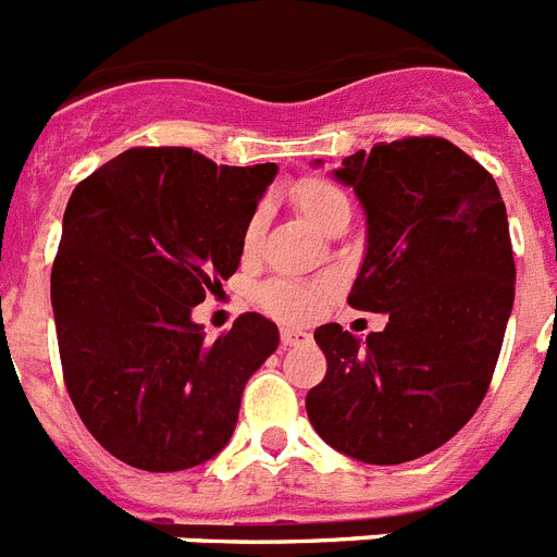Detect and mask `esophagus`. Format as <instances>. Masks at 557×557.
Instances as JSON below:
<instances>
[{
    "label": "esophagus",
    "instance_id": "obj_1",
    "mask_svg": "<svg viewBox=\"0 0 557 557\" xmlns=\"http://www.w3.org/2000/svg\"><path fill=\"white\" fill-rule=\"evenodd\" d=\"M310 332L296 330V326H282V344L284 346H298V344H307L310 341Z\"/></svg>",
    "mask_w": 557,
    "mask_h": 557
}]
</instances>
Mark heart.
<instances>
[{
    "mask_svg": "<svg viewBox=\"0 0 557 557\" xmlns=\"http://www.w3.org/2000/svg\"><path fill=\"white\" fill-rule=\"evenodd\" d=\"M293 199H296L298 211L307 216L315 227H324L332 213L349 208L346 194L337 185L326 183V180H301L293 188ZM261 233V213H256L253 220L245 227V247H253ZM259 301L264 310H270L278 318H307L315 312L318 301H321V289L312 284L293 282V278H275L259 289Z\"/></svg>",
    "mask_w": 557,
    "mask_h": 557,
    "instance_id": "obj_1",
    "label": "heart"
}]
</instances>
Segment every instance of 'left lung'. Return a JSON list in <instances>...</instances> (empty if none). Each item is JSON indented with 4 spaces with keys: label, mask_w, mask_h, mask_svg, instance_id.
<instances>
[{
    "label": "left lung",
    "mask_w": 557,
    "mask_h": 557,
    "mask_svg": "<svg viewBox=\"0 0 557 557\" xmlns=\"http://www.w3.org/2000/svg\"><path fill=\"white\" fill-rule=\"evenodd\" d=\"M332 177L366 213L349 304L388 321L366 341L318 326L326 377L307 417L358 462H411L445 445L491 386L516 296L507 208L496 180L442 137L377 143Z\"/></svg>",
    "instance_id": "obj_1"
}]
</instances>
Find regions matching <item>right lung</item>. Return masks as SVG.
I'll list each match as a JSON object with an SVG mask.
<instances>
[{
	"instance_id": "right-lung-1",
	"label": "right lung",
	"mask_w": 557,
	"mask_h": 557,
	"mask_svg": "<svg viewBox=\"0 0 557 557\" xmlns=\"http://www.w3.org/2000/svg\"><path fill=\"white\" fill-rule=\"evenodd\" d=\"M275 163L216 165L180 146L129 149L75 185L50 296L75 411L103 448L151 473L220 454L278 326L245 312L216 341L191 318L231 278Z\"/></svg>"
}]
</instances>
